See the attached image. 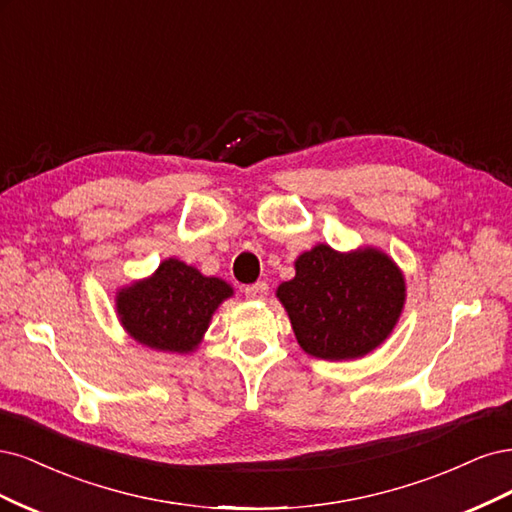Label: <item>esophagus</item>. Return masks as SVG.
I'll return each mask as SVG.
<instances>
[{
    "mask_svg": "<svg viewBox=\"0 0 512 512\" xmlns=\"http://www.w3.org/2000/svg\"><path fill=\"white\" fill-rule=\"evenodd\" d=\"M244 295L249 300H266L268 295V283H263V280H257L255 285H246L244 287Z\"/></svg>",
    "mask_w": 512,
    "mask_h": 512,
    "instance_id": "34e87169",
    "label": "esophagus"
}]
</instances>
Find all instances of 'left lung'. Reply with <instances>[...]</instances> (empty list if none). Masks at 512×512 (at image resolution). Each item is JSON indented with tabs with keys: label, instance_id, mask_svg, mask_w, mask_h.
Masks as SVG:
<instances>
[{
	"label": "left lung",
	"instance_id": "8db88e82",
	"mask_svg": "<svg viewBox=\"0 0 512 512\" xmlns=\"http://www.w3.org/2000/svg\"><path fill=\"white\" fill-rule=\"evenodd\" d=\"M293 266L295 276L278 285L276 298L304 353L327 361L366 357L398 325L406 278L385 251L357 246L342 253L319 242Z\"/></svg>",
	"mask_w": 512,
	"mask_h": 512
}]
</instances>
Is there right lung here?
I'll use <instances>...</instances> for the list:
<instances>
[{
  "instance_id": "add662e5",
  "label": "right lung",
  "mask_w": 512,
  "mask_h": 512,
  "mask_svg": "<svg viewBox=\"0 0 512 512\" xmlns=\"http://www.w3.org/2000/svg\"><path fill=\"white\" fill-rule=\"evenodd\" d=\"M232 295L234 287L223 278L168 257L151 276L119 287L114 308L131 340L151 351L187 355L202 344L212 315Z\"/></svg>"
}]
</instances>
